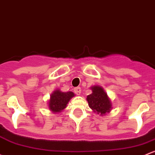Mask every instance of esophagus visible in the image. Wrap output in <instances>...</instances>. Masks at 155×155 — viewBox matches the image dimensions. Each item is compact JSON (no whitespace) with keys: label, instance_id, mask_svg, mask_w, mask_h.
Wrapping results in <instances>:
<instances>
[{"label":"esophagus","instance_id":"34e87169","mask_svg":"<svg viewBox=\"0 0 155 155\" xmlns=\"http://www.w3.org/2000/svg\"><path fill=\"white\" fill-rule=\"evenodd\" d=\"M81 90L80 87H77L74 88V93H76V95H78V96H79V95L81 94Z\"/></svg>","mask_w":155,"mask_h":155}]
</instances>
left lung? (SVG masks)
<instances>
[{"instance_id": "8db88e82", "label": "left lung", "mask_w": 155, "mask_h": 155, "mask_svg": "<svg viewBox=\"0 0 155 155\" xmlns=\"http://www.w3.org/2000/svg\"><path fill=\"white\" fill-rule=\"evenodd\" d=\"M91 89L92 93L87 96V101L92 110L102 116L110 113L113 109V104L102 87L93 85Z\"/></svg>"}]
</instances>
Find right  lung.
I'll return each mask as SVG.
<instances>
[{"label": "right lung", "instance_id": "1", "mask_svg": "<svg viewBox=\"0 0 155 155\" xmlns=\"http://www.w3.org/2000/svg\"><path fill=\"white\" fill-rule=\"evenodd\" d=\"M75 96L73 92H62L59 89L55 90L51 94L48 102L49 110L53 113H60L67 107L68 103Z\"/></svg>", "mask_w": 155, "mask_h": 155}]
</instances>
